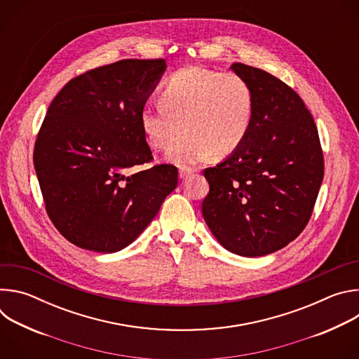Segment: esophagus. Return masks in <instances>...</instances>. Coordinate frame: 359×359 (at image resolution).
I'll use <instances>...</instances> for the list:
<instances>
[{
  "instance_id": "esophagus-1",
  "label": "esophagus",
  "mask_w": 359,
  "mask_h": 359,
  "mask_svg": "<svg viewBox=\"0 0 359 359\" xmlns=\"http://www.w3.org/2000/svg\"><path fill=\"white\" fill-rule=\"evenodd\" d=\"M194 172H196V169H193V168L182 166V168L179 169V176H180V179H186V177H189L190 175H193Z\"/></svg>"
}]
</instances>
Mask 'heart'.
<instances>
[{
  "label": "heart",
  "mask_w": 359,
  "mask_h": 359,
  "mask_svg": "<svg viewBox=\"0 0 359 359\" xmlns=\"http://www.w3.org/2000/svg\"><path fill=\"white\" fill-rule=\"evenodd\" d=\"M159 105L140 112L147 144L170 150L175 163H197L212 156H227L247 137L255 109L250 82L233 71L189 67L172 74L159 93Z\"/></svg>",
  "instance_id": "obj_1"
}]
</instances>
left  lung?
Masks as SVG:
<instances>
[{
  "mask_svg": "<svg viewBox=\"0 0 359 359\" xmlns=\"http://www.w3.org/2000/svg\"><path fill=\"white\" fill-rule=\"evenodd\" d=\"M231 69L254 90V119L241 146L203 170L210 190L201 213L223 247L260 257L285 247L309 224L324 155L314 118L291 86L241 62Z\"/></svg>",
  "mask_w": 359,
  "mask_h": 359,
  "instance_id": "1",
  "label": "left lung"
}]
</instances>
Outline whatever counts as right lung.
Segmentation results:
<instances>
[{"instance_id":"1","label":"right lung","mask_w":359,"mask_h":359,"mask_svg":"<svg viewBox=\"0 0 359 359\" xmlns=\"http://www.w3.org/2000/svg\"><path fill=\"white\" fill-rule=\"evenodd\" d=\"M165 60H122L71 79L50 102L34 146L45 210L72 244L115 252L129 245L177 186V168L155 165L140 112Z\"/></svg>"}]
</instances>
